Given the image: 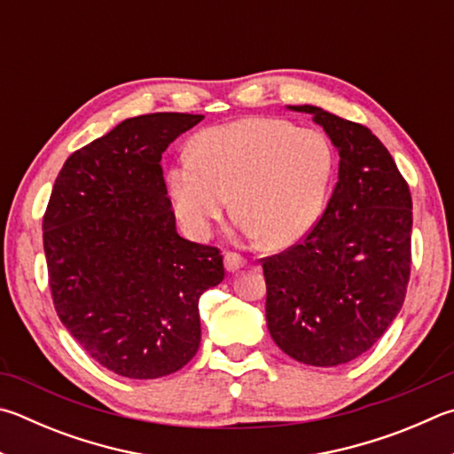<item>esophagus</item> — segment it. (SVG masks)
Returning <instances> with one entry per match:
<instances>
[{
  "label": "esophagus",
  "mask_w": 454,
  "mask_h": 454,
  "mask_svg": "<svg viewBox=\"0 0 454 454\" xmlns=\"http://www.w3.org/2000/svg\"><path fill=\"white\" fill-rule=\"evenodd\" d=\"M224 266H226V270L230 271V274H234V271L242 270V268L246 266V260L242 258L240 254L226 252V254H224Z\"/></svg>",
  "instance_id": "obj_1"
}]
</instances>
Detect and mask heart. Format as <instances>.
Returning <instances> with one entry per match:
<instances>
[{
	"mask_svg": "<svg viewBox=\"0 0 454 454\" xmlns=\"http://www.w3.org/2000/svg\"><path fill=\"white\" fill-rule=\"evenodd\" d=\"M335 164V148L319 130L255 117L202 130L194 154L170 168L168 188L188 236H208L234 194L242 232L279 250L324 216Z\"/></svg>",
	"mask_w": 454,
	"mask_h": 454,
	"instance_id": "1",
	"label": "heart"
}]
</instances>
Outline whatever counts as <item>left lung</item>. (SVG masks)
I'll list each match as a JSON object with an SVG mask.
<instances>
[{
	"label": "left lung",
	"instance_id": "left-lung-1",
	"mask_svg": "<svg viewBox=\"0 0 454 454\" xmlns=\"http://www.w3.org/2000/svg\"><path fill=\"white\" fill-rule=\"evenodd\" d=\"M309 113L340 153L324 216L300 244L262 260L271 340L306 365L364 356L405 301L413 202L383 143L359 122L319 106Z\"/></svg>",
	"mask_w": 454,
	"mask_h": 454
}]
</instances>
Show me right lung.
I'll use <instances>...</instances> for the list:
<instances>
[{"mask_svg":"<svg viewBox=\"0 0 454 454\" xmlns=\"http://www.w3.org/2000/svg\"><path fill=\"white\" fill-rule=\"evenodd\" d=\"M202 114L122 121L55 178L43 250L61 324L97 364L129 379L175 373L200 345L199 300L224 279L214 246L184 240L160 159Z\"/></svg>","mask_w":454,"mask_h":454,"instance_id":"add662e5","label":"right lung"}]
</instances>
